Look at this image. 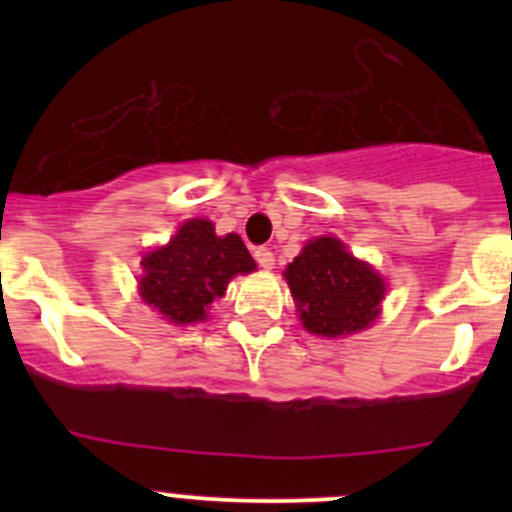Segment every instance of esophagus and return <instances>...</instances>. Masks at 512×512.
Segmentation results:
<instances>
[{"mask_svg":"<svg viewBox=\"0 0 512 512\" xmlns=\"http://www.w3.org/2000/svg\"><path fill=\"white\" fill-rule=\"evenodd\" d=\"M255 260H257V265L262 267V270H272V265H275V255H272L267 247H257Z\"/></svg>","mask_w":512,"mask_h":512,"instance_id":"esophagus-1","label":"esophagus"}]
</instances>
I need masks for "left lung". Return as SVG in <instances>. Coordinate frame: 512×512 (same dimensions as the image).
<instances>
[{
    "instance_id": "left-lung-1",
    "label": "left lung",
    "mask_w": 512,
    "mask_h": 512,
    "mask_svg": "<svg viewBox=\"0 0 512 512\" xmlns=\"http://www.w3.org/2000/svg\"><path fill=\"white\" fill-rule=\"evenodd\" d=\"M304 329L342 337L366 329L379 314L384 280L344 250L337 237L307 242L285 272Z\"/></svg>"
}]
</instances>
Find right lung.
<instances>
[{
    "mask_svg": "<svg viewBox=\"0 0 512 512\" xmlns=\"http://www.w3.org/2000/svg\"><path fill=\"white\" fill-rule=\"evenodd\" d=\"M141 297L168 322L188 324L205 319V309L223 297L227 282L255 270L245 242L230 232L218 237L208 220H190L170 245L143 257Z\"/></svg>",
    "mask_w": 512,
    "mask_h": 512,
    "instance_id": "1",
    "label": "right lung"
}]
</instances>
